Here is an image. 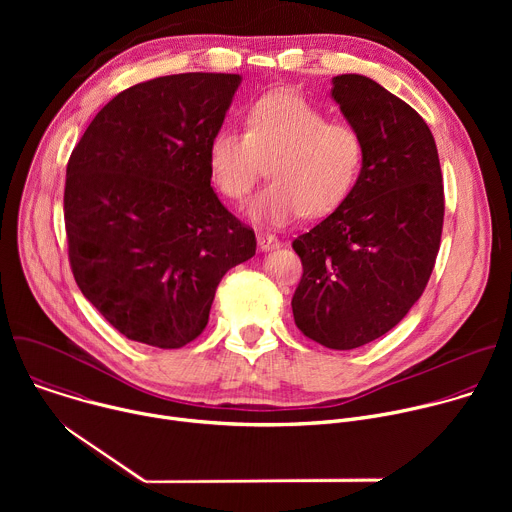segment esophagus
<instances>
[{"mask_svg": "<svg viewBox=\"0 0 512 512\" xmlns=\"http://www.w3.org/2000/svg\"><path fill=\"white\" fill-rule=\"evenodd\" d=\"M257 245L261 251H269L279 247V239L267 231H257Z\"/></svg>", "mask_w": 512, "mask_h": 512, "instance_id": "obj_1", "label": "esophagus"}]
</instances>
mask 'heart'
I'll use <instances>...</instances> for the list:
<instances>
[{"label": "heart", "mask_w": 512, "mask_h": 512, "mask_svg": "<svg viewBox=\"0 0 512 512\" xmlns=\"http://www.w3.org/2000/svg\"><path fill=\"white\" fill-rule=\"evenodd\" d=\"M245 129L223 127L208 143L212 182L231 200H245L259 176L261 158L273 156L271 178L249 204L257 223L281 225L304 212L322 216L352 190L364 162L360 131L346 121H328L306 97L275 91L257 99Z\"/></svg>", "instance_id": "1"}]
</instances>
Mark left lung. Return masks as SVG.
<instances>
[{"label":"left lung","mask_w":512,"mask_h":512,"mask_svg":"<svg viewBox=\"0 0 512 512\" xmlns=\"http://www.w3.org/2000/svg\"><path fill=\"white\" fill-rule=\"evenodd\" d=\"M332 83L334 101L362 135L364 162L340 206L291 243L304 267L291 310L304 336L350 350L387 334L421 298L446 204L421 115L373 79Z\"/></svg>","instance_id":"8db88e82"}]
</instances>
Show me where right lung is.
Returning a JSON list of instances; mask_svg holds the SVG:
<instances>
[{
    "label": "right lung",
    "instance_id": "right-lung-1",
    "mask_svg": "<svg viewBox=\"0 0 512 512\" xmlns=\"http://www.w3.org/2000/svg\"><path fill=\"white\" fill-rule=\"evenodd\" d=\"M239 75L186 72L113 97L75 145L64 184L68 261L83 296L129 340L182 348L255 233L210 186L208 143Z\"/></svg>",
    "mask_w": 512,
    "mask_h": 512
}]
</instances>
